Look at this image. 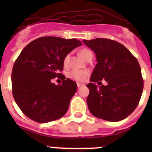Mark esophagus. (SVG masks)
I'll list each match as a JSON object with an SVG mask.
<instances>
[{
    "label": "esophagus",
    "mask_w": 152,
    "mask_h": 152,
    "mask_svg": "<svg viewBox=\"0 0 152 152\" xmlns=\"http://www.w3.org/2000/svg\"><path fill=\"white\" fill-rule=\"evenodd\" d=\"M77 88H80L81 86H84V84H81V83H77Z\"/></svg>",
    "instance_id": "obj_1"
}]
</instances>
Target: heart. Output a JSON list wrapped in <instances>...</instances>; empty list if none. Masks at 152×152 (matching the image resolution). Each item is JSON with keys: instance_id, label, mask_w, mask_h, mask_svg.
Segmentation results:
<instances>
[{"instance_id": "heart-1", "label": "heart", "mask_w": 152, "mask_h": 152, "mask_svg": "<svg viewBox=\"0 0 152 152\" xmlns=\"http://www.w3.org/2000/svg\"><path fill=\"white\" fill-rule=\"evenodd\" d=\"M80 56H81L82 58H84V60H86L90 56L93 55V52H91L90 49H83L80 51ZM70 59V54L67 55L64 58V61H63V63H64V66H67L68 64V62H69ZM88 74L89 72L88 71H83V70H72L68 74V76L69 77H71L73 80H77V81H80V82H82V81H84L88 77Z\"/></svg>"}]
</instances>
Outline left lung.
Instances as JSON below:
<instances>
[{
	"label": "left lung",
	"instance_id": "obj_1",
	"mask_svg": "<svg viewBox=\"0 0 152 152\" xmlns=\"http://www.w3.org/2000/svg\"><path fill=\"white\" fill-rule=\"evenodd\" d=\"M96 57L97 64L87 84L89 110L94 116L118 122L135 110L141 99L144 81L136 58L118 42L97 38L83 40ZM104 79L107 86L100 85ZM98 82L99 88L94 83Z\"/></svg>",
	"mask_w": 152,
	"mask_h": 152
}]
</instances>
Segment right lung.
Instances as JSON below:
<instances>
[{
  "instance_id": "obj_1",
  "label": "right lung",
  "mask_w": 152,
  "mask_h": 152,
  "mask_svg": "<svg viewBox=\"0 0 152 152\" xmlns=\"http://www.w3.org/2000/svg\"><path fill=\"white\" fill-rule=\"evenodd\" d=\"M81 42L76 39L44 36L36 39L22 50L12 70V93L16 103L28 118L49 123L66 113L77 84L65 80L61 73L64 57ZM58 77L63 84L56 86Z\"/></svg>"
}]
</instances>
